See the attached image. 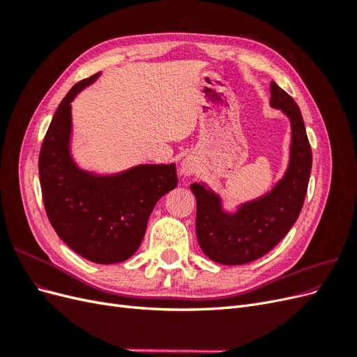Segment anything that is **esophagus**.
<instances>
[{
	"mask_svg": "<svg viewBox=\"0 0 357 357\" xmlns=\"http://www.w3.org/2000/svg\"><path fill=\"white\" fill-rule=\"evenodd\" d=\"M181 172L185 176L195 174V172H197V164L192 159H189V158L185 159V160L181 162Z\"/></svg>",
	"mask_w": 357,
	"mask_h": 357,
	"instance_id": "esophagus-1",
	"label": "esophagus"
}]
</instances>
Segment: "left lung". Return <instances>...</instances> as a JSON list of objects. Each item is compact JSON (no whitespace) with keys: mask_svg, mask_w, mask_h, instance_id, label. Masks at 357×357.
I'll list each match as a JSON object with an SVG mask.
<instances>
[{"mask_svg":"<svg viewBox=\"0 0 357 357\" xmlns=\"http://www.w3.org/2000/svg\"><path fill=\"white\" fill-rule=\"evenodd\" d=\"M274 109L290 121V160L284 177L266 195L241 204L226 213L222 201L205 186H190L197 198V238L205 256L222 265H243L262 257L284 238L296 222L308 188L312 155L298 104L271 82Z\"/></svg>","mask_w":357,"mask_h":357,"instance_id":"1","label":"left lung"}]
</instances>
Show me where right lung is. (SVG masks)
<instances>
[{"label":"right lung","mask_w":357,"mask_h":357,"mask_svg":"<svg viewBox=\"0 0 357 357\" xmlns=\"http://www.w3.org/2000/svg\"><path fill=\"white\" fill-rule=\"evenodd\" d=\"M98 75L75 83L61 101L43 139L38 172L43 202L59 238L88 261L110 265L138 250L150 213L178 180L176 164L137 165L110 176L75 165L71 102Z\"/></svg>","instance_id":"right-lung-1"}]
</instances>
